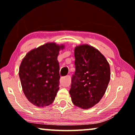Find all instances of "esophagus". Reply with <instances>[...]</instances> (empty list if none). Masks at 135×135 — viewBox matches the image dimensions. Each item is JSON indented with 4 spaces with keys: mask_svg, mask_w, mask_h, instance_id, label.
<instances>
[{
    "mask_svg": "<svg viewBox=\"0 0 135 135\" xmlns=\"http://www.w3.org/2000/svg\"><path fill=\"white\" fill-rule=\"evenodd\" d=\"M60 83L63 86L65 87H68L70 84V77L69 75H67L65 77H63L60 80Z\"/></svg>",
    "mask_w": 135,
    "mask_h": 135,
    "instance_id": "obj_1",
    "label": "esophagus"
}]
</instances>
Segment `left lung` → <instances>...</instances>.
Segmentation results:
<instances>
[{
	"label": "left lung",
	"instance_id": "8db88e82",
	"mask_svg": "<svg viewBox=\"0 0 135 135\" xmlns=\"http://www.w3.org/2000/svg\"><path fill=\"white\" fill-rule=\"evenodd\" d=\"M75 72L69 93L75 106L88 109L101 100L110 79L109 63L102 54L88 44L74 49Z\"/></svg>",
	"mask_w": 135,
	"mask_h": 135
}]
</instances>
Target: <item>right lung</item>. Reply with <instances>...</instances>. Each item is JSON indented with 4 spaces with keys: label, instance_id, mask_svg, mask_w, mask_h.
Listing matches in <instances>:
<instances>
[{
    "label": "right lung",
    "instance_id": "right-lung-1",
    "mask_svg": "<svg viewBox=\"0 0 135 135\" xmlns=\"http://www.w3.org/2000/svg\"><path fill=\"white\" fill-rule=\"evenodd\" d=\"M64 44L47 42L28 52L19 68L23 93L31 103L44 107L55 100L60 89V66L57 60Z\"/></svg>",
    "mask_w": 135,
    "mask_h": 135
}]
</instances>
